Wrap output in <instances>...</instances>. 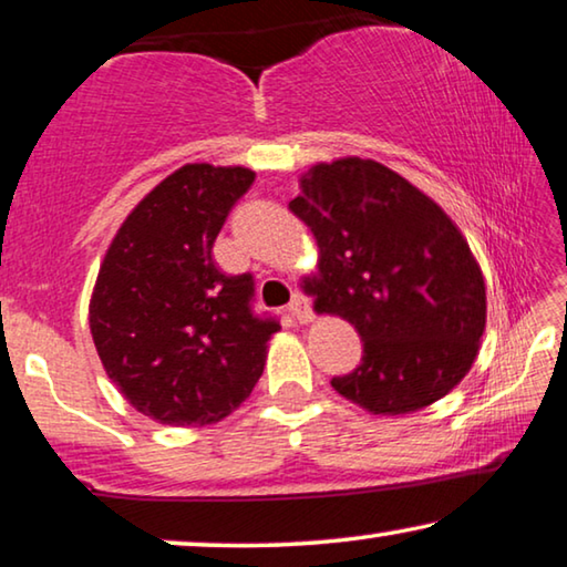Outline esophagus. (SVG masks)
Masks as SVG:
<instances>
[{"instance_id":"esophagus-1","label":"esophagus","mask_w":567,"mask_h":567,"mask_svg":"<svg viewBox=\"0 0 567 567\" xmlns=\"http://www.w3.org/2000/svg\"><path fill=\"white\" fill-rule=\"evenodd\" d=\"M289 311L293 317L299 319L301 324H307V322H311V319H315V311H311V303H309V299L303 297V293H293V299H291V303H289Z\"/></svg>"}]
</instances>
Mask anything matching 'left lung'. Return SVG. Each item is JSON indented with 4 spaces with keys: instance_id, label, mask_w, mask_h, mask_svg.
I'll return each mask as SVG.
<instances>
[{
    "instance_id": "obj_1",
    "label": "left lung",
    "mask_w": 567,
    "mask_h": 567,
    "mask_svg": "<svg viewBox=\"0 0 567 567\" xmlns=\"http://www.w3.org/2000/svg\"><path fill=\"white\" fill-rule=\"evenodd\" d=\"M289 209L315 235L303 278L317 315L363 340L332 389L371 414H412L465 379L486 330V284L457 225L430 196L371 158L317 163Z\"/></svg>"
}]
</instances>
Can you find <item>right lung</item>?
Returning <instances> with one entry per match:
<instances>
[{"instance_id": "1", "label": "right lung", "mask_w": 567, "mask_h": 567, "mask_svg": "<svg viewBox=\"0 0 567 567\" xmlns=\"http://www.w3.org/2000/svg\"><path fill=\"white\" fill-rule=\"evenodd\" d=\"M256 182L243 166L186 163L117 229L89 301L110 381L168 426L225 420L250 396L276 319L252 315V276H225L212 248Z\"/></svg>"}]
</instances>
